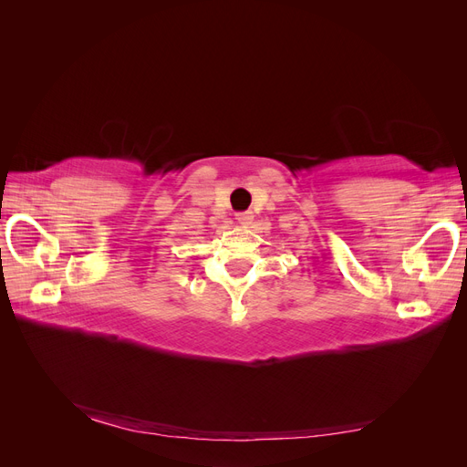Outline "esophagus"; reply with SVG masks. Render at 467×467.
<instances>
[{"label": "esophagus", "mask_w": 467, "mask_h": 467, "mask_svg": "<svg viewBox=\"0 0 467 467\" xmlns=\"http://www.w3.org/2000/svg\"><path fill=\"white\" fill-rule=\"evenodd\" d=\"M235 220L242 223V225H249L253 222V212L247 210V212H239V214H235Z\"/></svg>", "instance_id": "esophagus-1"}]
</instances>
